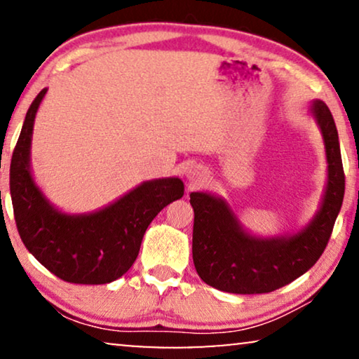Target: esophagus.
<instances>
[{
  "mask_svg": "<svg viewBox=\"0 0 359 359\" xmlns=\"http://www.w3.org/2000/svg\"><path fill=\"white\" fill-rule=\"evenodd\" d=\"M188 178H189L191 183H198V181H199L201 178H203V173H201L199 170L193 168V170L188 171Z\"/></svg>",
  "mask_w": 359,
  "mask_h": 359,
  "instance_id": "34e87169",
  "label": "esophagus"
}]
</instances>
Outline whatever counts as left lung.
Segmentation results:
<instances>
[{
    "mask_svg": "<svg viewBox=\"0 0 359 359\" xmlns=\"http://www.w3.org/2000/svg\"><path fill=\"white\" fill-rule=\"evenodd\" d=\"M322 132L327 184L320 205L296 233L258 237L243 229L227 201L204 191L189 194L194 209L193 262L199 278L219 291L263 294L309 271L325 250L345 194L340 142L330 109L320 100L309 107Z\"/></svg>",
    "mask_w": 359,
    "mask_h": 359,
    "instance_id": "obj_1",
    "label": "left lung"
}]
</instances>
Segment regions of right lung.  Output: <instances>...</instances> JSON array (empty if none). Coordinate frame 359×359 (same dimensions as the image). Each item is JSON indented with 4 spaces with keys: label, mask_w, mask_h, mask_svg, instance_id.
<instances>
[{
    "label": "right lung",
    "mask_w": 359,
    "mask_h": 359,
    "mask_svg": "<svg viewBox=\"0 0 359 359\" xmlns=\"http://www.w3.org/2000/svg\"><path fill=\"white\" fill-rule=\"evenodd\" d=\"M47 88L24 119L9 170L14 219L22 243L42 266L67 283L107 284L129 271L142 238L165 205L183 198L176 176L144 181L114 203L85 214L55 208L39 188L31 170L34 121Z\"/></svg>",
    "instance_id": "obj_1"
}]
</instances>
